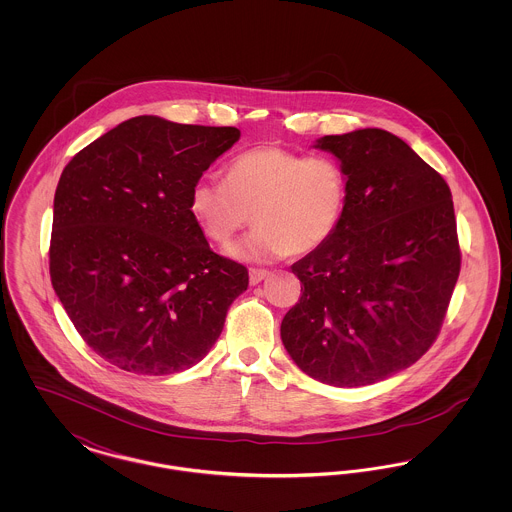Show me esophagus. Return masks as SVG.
<instances>
[{
    "label": "esophagus",
    "instance_id": "34e87169",
    "mask_svg": "<svg viewBox=\"0 0 512 512\" xmlns=\"http://www.w3.org/2000/svg\"><path fill=\"white\" fill-rule=\"evenodd\" d=\"M267 276L268 270H265V268H251V270H249V282H251L253 286L259 284V282H263Z\"/></svg>",
    "mask_w": 512,
    "mask_h": 512
}]
</instances>
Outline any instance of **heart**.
I'll return each mask as SVG.
<instances>
[{"mask_svg":"<svg viewBox=\"0 0 512 512\" xmlns=\"http://www.w3.org/2000/svg\"><path fill=\"white\" fill-rule=\"evenodd\" d=\"M347 197L349 180L338 159L261 146L236 155L226 165L224 182H195L190 211L203 234L219 245L232 244L253 213L257 228L230 255L265 263L328 244L340 228Z\"/></svg>","mask_w":512,"mask_h":512,"instance_id":"heart-1","label":"heart"}]
</instances>
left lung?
Here are the masks:
<instances>
[{
	"instance_id": "obj_1",
	"label": "left lung",
	"mask_w": 512,
	"mask_h": 512,
	"mask_svg": "<svg viewBox=\"0 0 512 512\" xmlns=\"http://www.w3.org/2000/svg\"><path fill=\"white\" fill-rule=\"evenodd\" d=\"M349 197L328 244L293 263L301 297L280 326L305 374L336 388L386 380L438 338L461 272L451 190L380 128L324 136Z\"/></svg>"
}]
</instances>
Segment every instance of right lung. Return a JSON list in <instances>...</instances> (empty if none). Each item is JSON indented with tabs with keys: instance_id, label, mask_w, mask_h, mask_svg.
<instances>
[{
	"instance_id": "right-lung-1",
	"label": "right lung",
	"mask_w": 512,
	"mask_h": 512,
	"mask_svg": "<svg viewBox=\"0 0 512 512\" xmlns=\"http://www.w3.org/2000/svg\"><path fill=\"white\" fill-rule=\"evenodd\" d=\"M234 126L142 115L80 149L53 199L49 276L76 332L107 363L174 374L222 332L247 268L215 253L190 211Z\"/></svg>"
}]
</instances>
